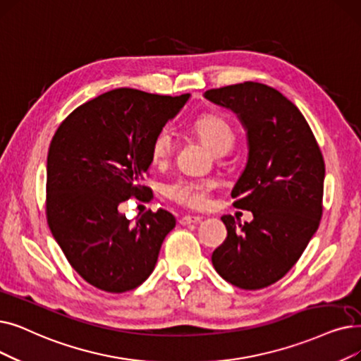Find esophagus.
I'll return each mask as SVG.
<instances>
[{"label":"esophagus","mask_w":361,"mask_h":361,"mask_svg":"<svg viewBox=\"0 0 361 361\" xmlns=\"http://www.w3.org/2000/svg\"><path fill=\"white\" fill-rule=\"evenodd\" d=\"M202 219V216H193V215H185V216H181L180 219H178V224H181V226H190V224H196V223H199Z\"/></svg>","instance_id":"esophagus-1"}]
</instances>
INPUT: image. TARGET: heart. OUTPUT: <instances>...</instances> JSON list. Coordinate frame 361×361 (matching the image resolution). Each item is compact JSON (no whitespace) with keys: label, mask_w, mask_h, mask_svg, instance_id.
Masks as SVG:
<instances>
[{"label":"heart","mask_w":361,"mask_h":361,"mask_svg":"<svg viewBox=\"0 0 361 361\" xmlns=\"http://www.w3.org/2000/svg\"><path fill=\"white\" fill-rule=\"evenodd\" d=\"M193 131L211 150L221 154L228 152L236 140V133L227 119L205 114L193 122ZM174 152V135L169 128H162L152 140L150 156L154 164H165ZM216 187L212 178H178L165 185V195L172 202L189 209H205L209 205L211 192Z\"/></svg>","instance_id":"obj_1"}]
</instances>
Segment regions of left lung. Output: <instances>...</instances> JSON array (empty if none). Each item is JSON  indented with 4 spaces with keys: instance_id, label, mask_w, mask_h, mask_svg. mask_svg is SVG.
<instances>
[{
    "instance_id": "left-lung-1",
    "label": "left lung",
    "mask_w": 361,
    "mask_h": 361,
    "mask_svg": "<svg viewBox=\"0 0 361 361\" xmlns=\"http://www.w3.org/2000/svg\"><path fill=\"white\" fill-rule=\"evenodd\" d=\"M205 97L231 109L247 131L249 156L231 192L254 219H221L227 238L212 254L216 273L246 290L267 288L300 259L323 214L324 161L308 122L277 90L246 81Z\"/></svg>"
}]
</instances>
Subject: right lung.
<instances>
[{
	"mask_svg": "<svg viewBox=\"0 0 361 361\" xmlns=\"http://www.w3.org/2000/svg\"><path fill=\"white\" fill-rule=\"evenodd\" d=\"M187 99L116 88L59 125L47 158V223L72 269L91 286L122 293L152 274L176 218L158 209L131 223L118 207L130 197L150 199L143 181L152 140Z\"/></svg>",
	"mask_w": 361,
	"mask_h": 361,
	"instance_id": "1",
	"label": "right lung"
}]
</instances>
